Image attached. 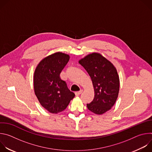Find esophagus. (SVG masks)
<instances>
[{"label":"esophagus","mask_w":152,"mask_h":152,"mask_svg":"<svg viewBox=\"0 0 152 152\" xmlns=\"http://www.w3.org/2000/svg\"><path fill=\"white\" fill-rule=\"evenodd\" d=\"M82 93V90H80V91H79L75 92V95H76V96H79Z\"/></svg>","instance_id":"obj_1"}]
</instances>
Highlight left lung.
Instances as JSON below:
<instances>
[{
    "label": "left lung",
    "mask_w": 152,
    "mask_h": 152,
    "mask_svg": "<svg viewBox=\"0 0 152 152\" xmlns=\"http://www.w3.org/2000/svg\"><path fill=\"white\" fill-rule=\"evenodd\" d=\"M91 77L94 97L86 104L88 109L96 114L109 111L118 97L120 80L113 64L100 54L93 53L79 61Z\"/></svg>",
    "instance_id": "8db88e82"
}]
</instances>
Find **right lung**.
Returning a JSON list of instances; mask_svg holds the SVG:
<instances>
[{
	"mask_svg": "<svg viewBox=\"0 0 152 152\" xmlns=\"http://www.w3.org/2000/svg\"><path fill=\"white\" fill-rule=\"evenodd\" d=\"M69 58L68 55L61 52L53 53L41 60L34 73L35 95L40 104L51 113L66 110L75 96L59 77Z\"/></svg>",
	"mask_w": 152,
	"mask_h": 152,
	"instance_id": "1",
	"label": "right lung"
}]
</instances>
